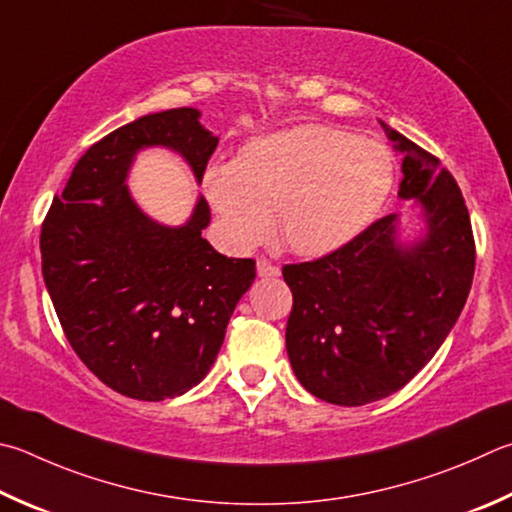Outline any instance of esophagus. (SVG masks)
Segmentation results:
<instances>
[{"mask_svg":"<svg viewBox=\"0 0 512 512\" xmlns=\"http://www.w3.org/2000/svg\"><path fill=\"white\" fill-rule=\"evenodd\" d=\"M257 275L259 277H277V275H280V266H275V264L268 262V259L259 257L257 259Z\"/></svg>","mask_w":512,"mask_h":512,"instance_id":"obj_1","label":"esophagus"}]
</instances>
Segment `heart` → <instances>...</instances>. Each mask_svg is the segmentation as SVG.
Instances as JSON below:
<instances>
[{
	"instance_id": "heart-1",
	"label": "heart",
	"mask_w": 512,
	"mask_h": 512,
	"mask_svg": "<svg viewBox=\"0 0 512 512\" xmlns=\"http://www.w3.org/2000/svg\"><path fill=\"white\" fill-rule=\"evenodd\" d=\"M394 183L385 143L329 125H297L250 141L237 161L210 163L203 192L239 250L277 230L297 255L320 257L369 228Z\"/></svg>"
}]
</instances>
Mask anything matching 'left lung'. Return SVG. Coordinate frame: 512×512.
<instances>
[{"mask_svg": "<svg viewBox=\"0 0 512 512\" xmlns=\"http://www.w3.org/2000/svg\"><path fill=\"white\" fill-rule=\"evenodd\" d=\"M380 125L403 154L398 197L421 208L423 235L403 244L401 219L387 215L347 246L282 268L293 293L286 351L295 376L320 401L345 407L410 383L448 338L475 275L470 215L454 176Z\"/></svg>", "mask_w": 512, "mask_h": 512, "instance_id": "left-lung-1", "label": "left lung"}]
</instances>
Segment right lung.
Instances as JSON below:
<instances>
[{"label": "right lung", "instance_id": "add662e5", "mask_svg": "<svg viewBox=\"0 0 512 512\" xmlns=\"http://www.w3.org/2000/svg\"><path fill=\"white\" fill-rule=\"evenodd\" d=\"M179 107L118 127L82 154L40 235L42 275L69 345L114 392L163 401L199 385L224 345L253 259L217 253L199 197L183 226L136 206L127 174L145 147L181 154L197 183L219 138Z\"/></svg>", "mask_w": 512, "mask_h": 512}]
</instances>
